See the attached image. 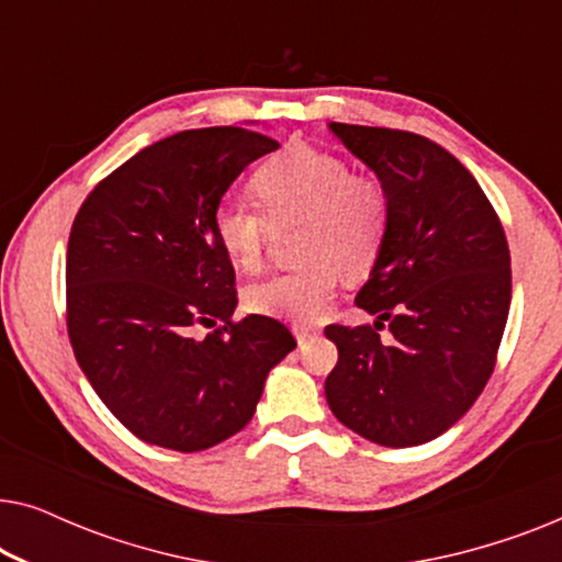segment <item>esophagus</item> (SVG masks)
Returning <instances> with one entry per match:
<instances>
[{
  "label": "esophagus",
  "mask_w": 562,
  "mask_h": 562,
  "mask_svg": "<svg viewBox=\"0 0 562 562\" xmlns=\"http://www.w3.org/2000/svg\"><path fill=\"white\" fill-rule=\"evenodd\" d=\"M294 335H296L299 345H304V342H310L314 335H317V329H314V327H306V325H294Z\"/></svg>",
  "instance_id": "1"
}]
</instances>
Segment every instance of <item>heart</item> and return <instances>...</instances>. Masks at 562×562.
Segmentation results:
<instances>
[{
	"label": "heart",
	"mask_w": 562,
	"mask_h": 562,
	"mask_svg": "<svg viewBox=\"0 0 562 562\" xmlns=\"http://www.w3.org/2000/svg\"><path fill=\"white\" fill-rule=\"evenodd\" d=\"M266 217L245 202H222L212 229L222 252L243 271L263 263L273 227L302 222L299 258L306 266L252 283L245 304L258 314L310 322L335 296L340 271L363 276L379 258L389 229L386 189L358 176L333 153L291 145L252 176Z\"/></svg>",
	"instance_id": "heart-1"
}]
</instances>
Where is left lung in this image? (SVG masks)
Instances as JSON below:
<instances>
[{"mask_svg": "<svg viewBox=\"0 0 562 562\" xmlns=\"http://www.w3.org/2000/svg\"><path fill=\"white\" fill-rule=\"evenodd\" d=\"M329 130L386 189L389 229L356 296L373 327H325L337 345L325 396L366 440L414 448L456 425L494 373L512 304L509 245L479 181L437 143L345 122Z\"/></svg>", "mask_w": 562, "mask_h": 562, "instance_id": "1", "label": "left lung"}]
</instances>
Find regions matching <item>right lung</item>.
Instances as JSON below:
<instances>
[{
  "label": "right lung",
  "mask_w": 562,
  "mask_h": 562,
  "mask_svg": "<svg viewBox=\"0 0 562 562\" xmlns=\"http://www.w3.org/2000/svg\"><path fill=\"white\" fill-rule=\"evenodd\" d=\"M273 137L183 130L99 181L66 256L68 337L97 396L143 442L196 452L248 425L268 371L296 348L279 319L237 306L214 212ZM199 326L212 334L195 337Z\"/></svg>",
  "instance_id": "1"
}]
</instances>
